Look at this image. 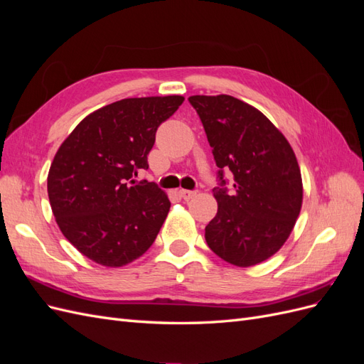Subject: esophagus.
I'll return each mask as SVG.
<instances>
[{
	"label": "esophagus",
	"mask_w": 364,
	"mask_h": 364,
	"mask_svg": "<svg viewBox=\"0 0 364 364\" xmlns=\"http://www.w3.org/2000/svg\"><path fill=\"white\" fill-rule=\"evenodd\" d=\"M197 194V191H190V190H181L179 191V196L182 197L183 200H190L193 199V197Z\"/></svg>",
	"instance_id": "1"
}]
</instances>
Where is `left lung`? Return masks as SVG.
Segmentation results:
<instances>
[{
    "mask_svg": "<svg viewBox=\"0 0 364 364\" xmlns=\"http://www.w3.org/2000/svg\"><path fill=\"white\" fill-rule=\"evenodd\" d=\"M218 167L217 215L205 228L215 255L238 267L259 264L289 238L302 206V178L289 141L258 109L230 95H193ZM235 176L229 191L224 171Z\"/></svg>",
    "mask_w": 364,
    "mask_h": 364,
    "instance_id": "1",
    "label": "left lung"
}]
</instances>
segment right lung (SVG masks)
<instances>
[{"label":"right lung","mask_w":364,"mask_h":364,"mask_svg":"<svg viewBox=\"0 0 364 364\" xmlns=\"http://www.w3.org/2000/svg\"><path fill=\"white\" fill-rule=\"evenodd\" d=\"M185 98H124L83 118L62 142L48 173V197L70 243L106 267L139 258L167 218L170 200L147 170L156 130Z\"/></svg>","instance_id":"add662e5"}]
</instances>
